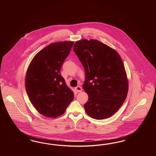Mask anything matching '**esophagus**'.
<instances>
[{
    "label": "esophagus",
    "instance_id": "34e87169",
    "mask_svg": "<svg viewBox=\"0 0 156 156\" xmlns=\"http://www.w3.org/2000/svg\"><path fill=\"white\" fill-rule=\"evenodd\" d=\"M75 90H76V92H78V93H79V92H80V91H82V87H80V86H76V87H75Z\"/></svg>",
    "mask_w": 156,
    "mask_h": 156
}]
</instances>
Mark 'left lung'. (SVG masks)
<instances>
[{"label": "left lung", "mask_w": 156, "mask_h": 156, "mask_svg": "<svg viewBox=\"0 0 156 156\" xmlns=\"http://www.w3.org/2000/svg\"><path fill=\"white\" fill-rule=\"evenodd\" d=\"M73 50L85 69L83 89L89 96L86 113L96 119L109 118L127 97L128 80L118 52L98 40L76 41Z\"/></svg>", "instance_id": "1"}]
</instances>
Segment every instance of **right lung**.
I'll return each mask as SVG.
<instances>
[{"instance_id": "right-lung-1", "label": "right lung", "mask_w": 156, "mask_h": 156, "mask_svg": "<svg viewBox=\"0 0 156 156\" xmlns=\"http://www.w3.org/2000/svg\"><path fill=\"white\" fill-rule=\"evenodd\" d=\"M74 42L50 44L35 55L28 66L25 80L26 91L34 108L45 117L61 115L74 99V93L60 73Z\"/></svg>"}]
</instances>
